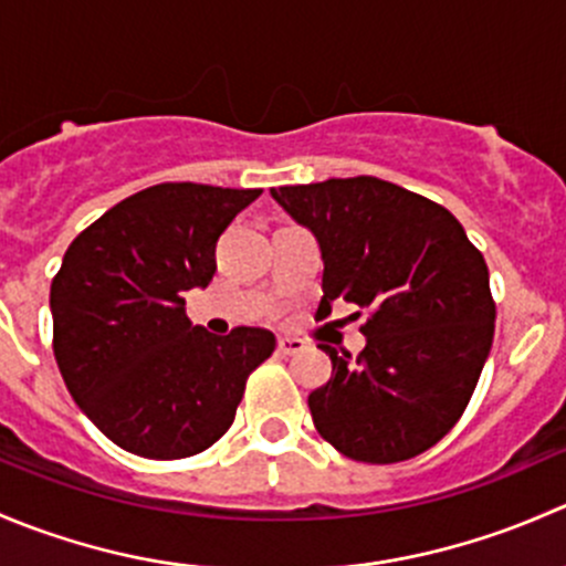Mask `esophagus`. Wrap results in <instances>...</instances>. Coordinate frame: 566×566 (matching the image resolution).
<instances>
[{"instance_id": "obj_1", "label": "esophagus", "mask_w": 566, "mask_h": 566, "mask_svg": "<svg viewBox=\"0 0 566 566\" xmlns=\"http://www.w3.org/2000/svg\"><path fill=\"white\" fill-rule=\"evenodd\" d=\"M306 350V342L298 336H279V353L282 356H298Z\"/></svg>"}]
</instances>
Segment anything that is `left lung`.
<instances>
[{
    "instance_id": "obj_1",
    "label": "left lung",
    "mask_w": 566,
    "mask_h": 566,
    "mask_svg": "<svg viewBox=\"0 0 566 566\" xmlns=\"http://www.w3.org/2000/svg\"><path fill=\"white\" fill-rule=\"evenodd\" d=\"M271 197L319 247L317 315L339 298L369 312L361 356L319 345L331 378L310 394L317 432L373 465L436 447L458 424L493 345L484 256L447 208L378 177L282 186Z\"/></svg>"
}]
</instances>
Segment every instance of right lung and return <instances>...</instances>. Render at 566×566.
<instances>
[{
	"label": "right lung",
	"instance_id": "obj_1",
	"mask_svg": "<svg viewBox=\"0 0 566 566\" xmlns=\"http://www.w3.org/2000/svg\"><path fill=\"white\" fill-rule=\"evenodd\" d=\"M262 188L161 182L90 224L51 282L54 356L67 391L119 449L180 460L235 421L251 369L276 347L265 328L213 336L186 293L216 273V241Z\"/></svg>",
	"mask_w": 566,
	"mask_h": 566
}]
</instances>
